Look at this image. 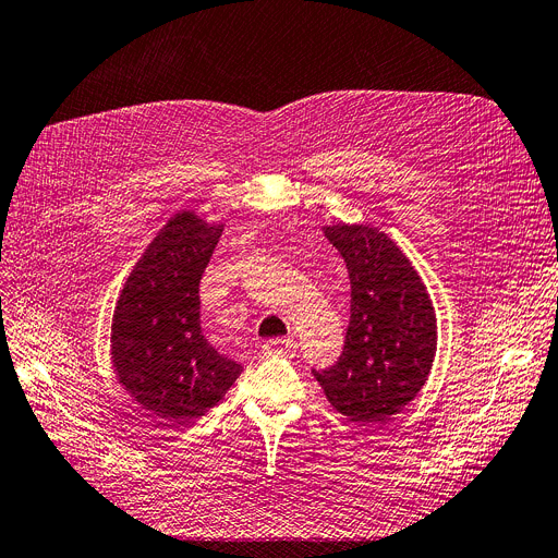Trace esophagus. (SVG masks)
Wrapping results in <instances>:
<instances>
[{"label": "esophagus", "mask_w": 558, "mask_h": 558, "mask_svg": "<svg viewBox=\"0 0 558 558\" xmlns=\"http://www.w3.org/2000/svg\"><path fill=\"white\" fill-rule=\"evenodd\" d=\"M262 349L266 355H287V353L296 351V342L287 337H276V339H269V342H266Z\"/></svg>", "instance_id": "1"}]
</instances>
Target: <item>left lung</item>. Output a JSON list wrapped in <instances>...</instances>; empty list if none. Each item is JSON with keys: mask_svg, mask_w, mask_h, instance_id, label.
Here are the masks:
<instances>
[{"mask_svg": "<svg viewBox=\"0 0 558 558\" xmlns=\"http://www.w3.org/2000/svg\"><path fill=\"white\" fill-rule=\"evenodd\" d=\"M324 234L344 257L351 319L332 367L312 369L330 405L355 424L397 415L424 387L435 357L430 296L395 241L372 226L337 223Z\"/></svg>", "mask_w": 558, "mask_h": 558, "instance_id": "left-lung-1", "label": "left lung"}]
</instances>
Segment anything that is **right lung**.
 <instances>
[{
    "mask_svg": "<svg viewBox=\"0 0 558 558\" xmlns=\"http://www.w3.org/2000/svg\"><path fill=\"white\" fill-rule=\"evenodd\" d=\"M221 232L196 211L175 214L136 262L113 310L118 383L166 424L205 415L241 374L201 330V278Z\"/></svg>",
    "mask_w": 558,
    "mask_h": 558,
    "instance_id": "add662e5",
    "label": "right lung"
}]
</instances>
